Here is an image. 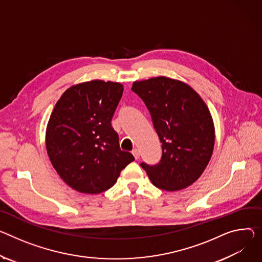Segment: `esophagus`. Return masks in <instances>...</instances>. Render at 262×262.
<instances>
[{"label": "esophagus", "mask_w": 262, "mask_h": 262, "mask_svg": "<svg viewBox=\"0 0 262 262\" xmlns=\"http://www.w3.org/2000/svg\"><path fill=\"white\" fill-rule=\"evenodd\" d=\"M132 154L134 155V157H135V159H136V160H138V159L140 158V151H139V149L134 148V149H133V151H132Z\"/></svg>", "instance_id": "esophagus-1"}]
</instances>
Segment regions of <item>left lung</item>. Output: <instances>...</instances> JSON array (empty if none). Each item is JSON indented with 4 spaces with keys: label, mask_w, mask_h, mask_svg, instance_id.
<instances>
[{
    "label": "left lung",
    "mask_w": 262,
    "mask_h": 262,
    "mask_svg": "<svg viewBox=\"0 0 262 262\" xmlns=\"http://www.w3.org/2000/svg\"><path fill=\"white\" fill-rule=\"evenodd\" d=\"M132 91L144 101L162 143L160 162L141 163V167L166 191L192 185L214 148L215 130L208 106L191 86L165 76L135 81Z\"/></svg>",
    "instance_id": "left-lung-1"
}]
</instances>
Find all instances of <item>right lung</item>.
Wrapping results in <instances>:
<instances>
[{
    "label": "right lung",
    "mask_w": 262,
    "mask_h": 262,
    "mask_svg": "<svg viewBox=\"0 0 262 262\" xmlns=\"http://www.w3.org/2000/svg\"><path fill=\"white\" fill-rule=\"evenodd\" d=\"M122 94L123 85L119 82L78 83L61 95L50 116L47 152L59 177L78 192L105 191L135 160L120 149L111 124Z\"/></svg>",
    "instance_id": "obj_1"
}]
</instances>
